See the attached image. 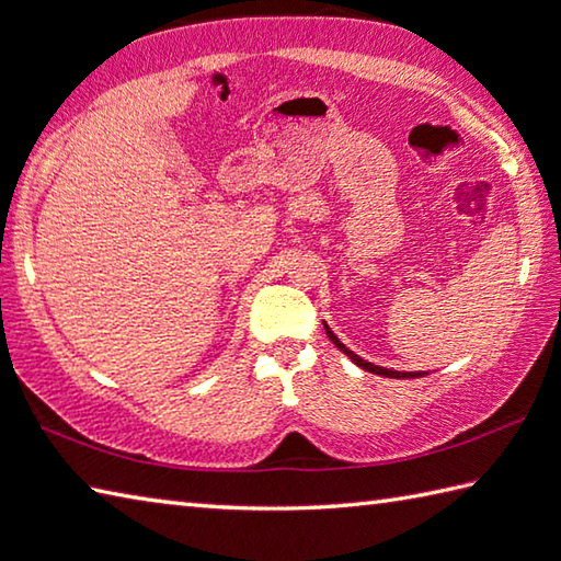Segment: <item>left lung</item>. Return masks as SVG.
<instances>
[{
	"label": "left lung",
	"mask_w": 561,
	"mask_h": 561,
	"mask_svg": "<svg viewBox=\"0 0 561 561\" xmlns=\"http://www.w3.org/2000/svg\"><path fill=\"white\" fill-rule=\"evenodd\" d=\"M323 328H325V332H328V337L332 340V344H335V347H337L340 352L347 354L356 366L364 368V371H371V374H376V376H386V378H420V376H426V371H392V368H383V366H376V364H371V362H364L359 354H354L352 350L344 347V344L340 342V337H337L335 332H332L325 323H323Z\"/></svg>",
	"instance_id": "8db88e82"
}]
</instances>
